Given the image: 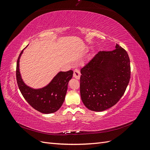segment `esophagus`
I'll return each mask as SVG.
<instances>
[{
    "label": "esophagus",
    "mask_w": 150,
    "mask_h": 150,
    "mask_svg": "<svg viewBox=\"0 0 150 150\" xmlns=\"http://www.w3.org/2000/svg\"><path fill=\"white\" fill-rule=\"evenodd\" d=\"M81 76V72L79 69H76L74 70V73H73V77L74 78L77 79H79Z\"/></svg>",
    "instance_id": "esophagus-1"
}]
</instances>
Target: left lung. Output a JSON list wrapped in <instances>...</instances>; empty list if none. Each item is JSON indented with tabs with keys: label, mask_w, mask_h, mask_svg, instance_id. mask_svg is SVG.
<instances>
[{
	"label": "left lung",
	"mask_w": 150,
	"mask_h": 150,
	"mask_svg": "<svg viewBox=\"0 0 150 150\" xmlns=\"http://www.w3.org/2000/svg\"><path fill=\"white\" fill-rule=\"evenodd\" d=\"M99 51L81 69L80 93L85 106L103 111L119 101L128 85L130 61L126 50Z\"/></svg>",
	"instance_id": "1"
}]
</instances>
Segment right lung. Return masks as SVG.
Listing matches in <instances>:
<instances>
[{
    "mask_svg": "<svg viewBox=\"0 0 150 150\" xmlns=\"http://www.w3.org/2000/svg\"><path fill=\"white\" fill-rule=\"evenodd\" d=\"M22 51L17 61L16 79L22 96L35 110L44 114L57 111L64 101L67 84L72 78L73 71L59 72L46 87L34 89L26 86L22 81L19 71V59Z\"/></svg>",
    "mask_w": 150,
    "mask_h": 150,
    "instance_id": "right-lung-1",
    "label": "right lung"
}]
</instances>
